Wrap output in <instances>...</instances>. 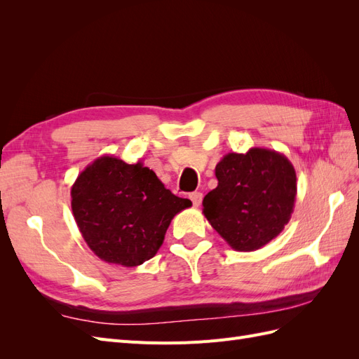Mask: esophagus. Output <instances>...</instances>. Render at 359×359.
I'll return each instance as SVG.
<instances>
[{
	"label": "esophagus",
	"instance_id": "1",
	"mask_svg": "<svg viewBox=\"0 0 359 359\" xmlns=\"http://www.w3.org/2000/svg\"><path fill=\"white\" fill-rule=\"evenodd\" d=\"M189 198L191 199V202H193V205H194V206H199V205L202 203L203 194H202L201 191H193V193H190V196H189Z\"/></svg>",
	"mask_w": 359,
	"mask_h": 359
}]
</instances>
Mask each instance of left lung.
Listing matches in <instances>:
<instances>
[{
	"mask_svg": "<svg viewBox=\"0 0 359 359\" xmlns=\"http://www.w3.org/2000/svg\"><path fill=\"white\" fill-rule=\"evenodd\" d=\"M219 184L203 198V215L236 252H253L285 229L297 199V173L266 148L229 153L215 166Z\"/></svg>",
	"mask_w": 359,
	"mask_h": 359,
	"instance_id": "left-lung-1",
	"label": "left lung"
}]
</instances>
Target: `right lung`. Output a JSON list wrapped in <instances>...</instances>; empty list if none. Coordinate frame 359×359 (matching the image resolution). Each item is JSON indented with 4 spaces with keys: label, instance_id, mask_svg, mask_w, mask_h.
Returning <instances> with one entry per match:
<instances>
[{
    "label": "right lung",
    "instance_id": "add662e5",
    "mask_svg": "<svg viewBox=\"0 0 359 359\" xmlns=\"http://www.w3.org/2000/svg\"><path fill=\"white\" fill-rule=\"evenodd\" d=\"M191 206L142 161L102 156L72 186V211L85 243L107 264L127 268L154 257L173 217Z\"/></svg>",
    "mask_w": 359,
    "mask_h": 359
}]
</instances>
